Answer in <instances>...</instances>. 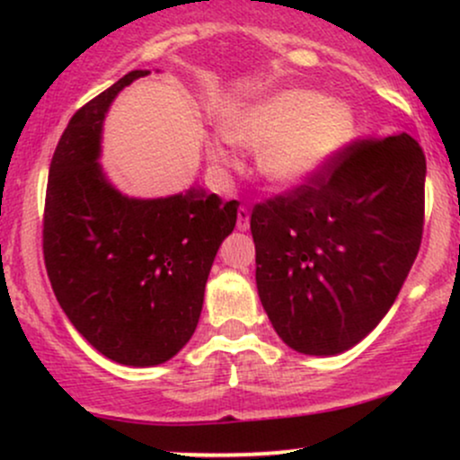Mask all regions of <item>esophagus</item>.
<instances>
[{"label":"esophagus","instance_id":"1","mask_svg":"<svg viewBox=\"0 0 460 460\" xmlns=\"http://www.w3.org/2000/svg\"><path fill=\"white\" fill-rule=\"evenodd\" d=\"M248 225H251V212L242 205L240 209H237V229L240 231H246Z\"/></svg>","mask_w":460,"mask_h":460}]
</instances>
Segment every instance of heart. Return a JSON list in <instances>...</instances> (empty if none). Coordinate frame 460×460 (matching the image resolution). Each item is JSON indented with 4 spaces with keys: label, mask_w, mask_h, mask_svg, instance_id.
Here are the masks:
<instances>
[{
    "label": "heart",
    "mask_w": 460,
    "mask_h": 460,
    "mask_svg": "<svg viewBox=\"0 0 460 460\" xmlns=\"http://www.w3.org/2000/svg\"><path fill=\"white\" fill-rule=\"evenodd\" d=\"M355 119L341 102H326L314 91H283L226 112L220 120L225 140L261 151L260 168L277 186H298L331 160L352 136ZM209 160L231 168L234 155L223 142L208 145Z\"/></svg>",
    "instance_id": "heart-1"
}]
</instances>
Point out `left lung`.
Returning <instances> with one entry per match:
<instances>
[{
  "instance_id": "1",
  "label": "left lung",
  "mask_w": 460,
  "mask_h": 460,
  "mask_svg": "<svg viewBox=\"0 0 460 460\" xmlns=\"http://www.w3.org/2000/svg\"><path fill=\"white\" fill-rule=\"evenodd\" d=\"M424 181L409 134L369 136L252 208L257 292L285 344L337 355L385 318L420 251Z\"/></svg>"
}]
</instances>
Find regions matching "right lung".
Segmentation results:
<instances>
[{"instance_id": "1", "label": "right lung", "mask_w": 460, "mask_h": 460, "mask_svg": "<svg viewBox=\"0 0 460 460\" xmlns=\"http://www.w3.org/2000/svg\"><path fill=\"white\" fill-rule=\"evenodd\" d=\"M146 73H128L71 116L43 214L45 268L62 311L102 355L134 367L160 366L188 344L240 205L199 188L142 200L110 186L97 162L105 112Z\"/></svg>"}]
</instances>
